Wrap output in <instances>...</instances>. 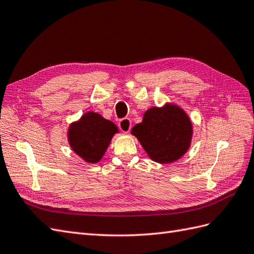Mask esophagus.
<instances>
[{
  "label": "esophagus",
  "instance_id": "esophagus-1",
  "mask_svg": "<svg viewBox=\"0 0 254 254\" xmlns=\"http://www.w3.org/2000/svg\"><path fill=\"white\" fill-rule=\"evenodd\" d=\"M118 126H119V128L121 129L122 132L128 133L129 131H131L132 122H131V120H129L128 118H123V119H121V120L119 121Z\"/></svg>",
  "mask_w": 254,
  "mask_h": 254
}]
</instances>
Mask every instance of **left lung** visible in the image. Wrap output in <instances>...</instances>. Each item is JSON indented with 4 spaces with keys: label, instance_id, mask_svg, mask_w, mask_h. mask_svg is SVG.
<instances>
[{
    "label": "left lung",
    "instance_id": "8db88e82",
    "mask_svg": "<svg viewBox=\"0 0 254 254\" xmlns=\"http://www.w3.org/2000/svg\"><path fill=\"white\" fill-rule=\"evenodd\" d=\"M132 133L153 161L172 163L189 149L192 125L183 109L166 105L147 110L144 120L132 128Z\"/></svg>",
    "mask_w": 254,
    "mask_h": 254
}]
</instances>
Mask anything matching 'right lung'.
Instances as JSON below:
<instances>
[{
    "instance_id": "add662e5",
    "label": "right lung",
    "mask_w": 254,
    "mask_h": 254,
    "mask_svg": "<svg viewBox=\"0 0 254 254\" xmlns=\"http://www.w3.org/2000/svg\"><path fill=\"white\" fill-rule=\"evenodd\" d=\"M118 128L112 121L96 113H87L68 129V140L73 150L89 163H96L105 153Z\"/></svg>"
}]
</instances>
